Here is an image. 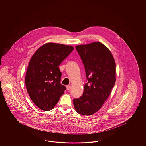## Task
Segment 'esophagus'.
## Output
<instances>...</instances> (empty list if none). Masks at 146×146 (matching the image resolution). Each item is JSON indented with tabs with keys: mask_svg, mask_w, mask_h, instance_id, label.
Wrapping results in <instances>:
<instances>
[{
	"mask_svg": "<svg viewBox=\"0 0 146 146\" xmlns=\"http://www.w3.org/2000/svg\"><path fill=\"white\" fill-rule=\"evenodd\" d=\"M66 88H67V90H69L70 89H71L72 87H71V86H70V85H68V86H67Z\"/></svg>",
	"mask_w": 146,
	"mask_h": 146,
	"instance_id": "obj_1",
	"label": "esophagus"
}]
</instances>
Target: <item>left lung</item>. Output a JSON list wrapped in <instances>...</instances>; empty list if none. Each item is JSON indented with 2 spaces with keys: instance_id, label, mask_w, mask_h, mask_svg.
Returning a JSON list of instances; mask_svg holds the SVG:
<instances>
[{
  "instance_id": "8db88e82",
  "label": "left lung",
  "mask_w": 146,
  "mask_h": 146,
  "mask_svg": "<svg viewBox=\"0 0 146 146\" xmlns=\"http://www.w3.org/2000/svg\"><path fill=\"white\" fill-rule=\"evenodd\" d=\"M84 64L87 78L83 94L74 99V109L81 115L98 111L111 92L116 81V64L110 50L96 42L76 46Z\"/></svg>"
}]
</instances>
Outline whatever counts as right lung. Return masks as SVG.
Returning a JSON list of instances; mask_svg holds the SVG:
<instances>
[{"instance_id": "1", "label": "right lung", "mask_w": 146, "mask_h": 146, "mask_svg": "<svg viewBox=\"0 0 146 146\" xmlns=\"http://www.w3.org/2000/svg\"><path fill=\"white\" fill-rule=\"evenodd\" d=\"M74 49L69 45L48 43L31 57L25 82L31 99L40 110H52L64 93L66 87L60 82L58 66Z\"/></svg>"}]
</instances>
